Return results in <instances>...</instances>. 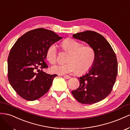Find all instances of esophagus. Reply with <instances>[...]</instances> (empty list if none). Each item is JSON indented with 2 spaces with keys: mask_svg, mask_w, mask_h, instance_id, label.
Returning a JSON list of instances; mask_svg holds the SVG:
<instances>
[{
  "mask_svg": "<svg viewBox=\"0 0 130 130\" xmlns=\"http://www.w3.org/2000/svg\"><path fill=\"white\" fill-rule=\"evenodd\" d=\"M64 77L65 78V79H69V78H70V76H69V75H64Z\"/></svg>",
  "mask_w": 130,
  "mask_h": 130,
  "instance_id": "esophagus-1",
  "label": "esophagus"
}]
</instances>
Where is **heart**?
Segmentation results:
<instances>
[{
  "instance_id": "b5f03b06",
  "label": "heart",
  "mask_w": 130,
  "mask_h": 130,
  "mask_svg": "<svg viewBox=\"0 0 130 130\" xmlns=\"http://www.w3.org/2000/svg\"><path fill=\"white\" fill-rule=\"evenodd\" d=\"M62 50L69 53L65 64L53 66L51 72L59 75L71 73L77 71L78 74L88 72L93 65L96 54L94 49L90 46L82 44L72 39H66L61 43ZM58 51L55 44H52L46 51L47 60L54 64L57 61Z\"/></svg>"
}]
</instances>
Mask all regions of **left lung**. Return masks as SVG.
I'll use <instances>...</instances> for the list:
<instances>
[{
  "label": "left lung",
  "instance_id": "8db88e82",
  "mask_svg": "<svg viewBox=\"0 0 130 130\" xmlns=\"http://www.w3.org/2000/svg\"><path fill=\"white\" fill-rule=\"evenodd\" d=\"M73 38L87 42L95 50L92 68L78 78L79 87L72 91L73 96L83 104H92L105 99L112 90L118 74V62L110 44L102 35L93 31L73 34Z\"/></svg>",
  "mask_w": 130,
  "mask_h": 130
}]
</instances>
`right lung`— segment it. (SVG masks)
<instances>
[{"mask_svg":"<svg viewBox=\"0 0 130 130\" xmlns=\"http://www.w3.org/2000/svg\"><path fill=\"white\" fill-rule=\"evenodd\" d=\"M62 38L53 31L38 28L25 33L14 44L7 59L8 79L21 98L34 101L48 91L57 75L38 68H48L44 62L48 47Z\"/></svg>","mask_w":130,"mask_h":130,"instance_id":"add662e5","label":"right lung"}]
</instances>
